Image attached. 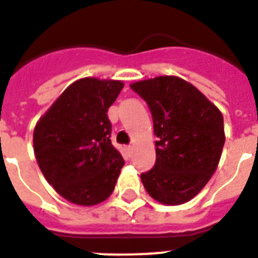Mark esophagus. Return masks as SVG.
Returning a JSON list of instances; mask_svg holds the SVG:
<instances>
[{
  "mask_svg": "<svg viewBox=\"0 0 258 258\" xmlns=\"http://www.w3.org/2000/svg\"><path fill=\"white\" fill-rule=\"evenodd\" d=\"M126 151H127V154L132 155V152H133V146H127Z\"/></svg>",
  "mask_w": 258,
  "mask_h": 258,
  "instance_id": "1",
  "label": "esophagus"
}]
</instances>
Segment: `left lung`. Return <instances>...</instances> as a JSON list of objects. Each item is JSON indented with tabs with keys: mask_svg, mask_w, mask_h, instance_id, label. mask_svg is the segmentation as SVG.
<instances>
[{
	"mask_svg": "<svg viewBox=\"0 0 258 258\" xmlns=\"http://www.w3.org/2000/svg\"><path fill=\"white\" fill-rule=\"evenodd\" d=\"M145 99L157 137L156 161L141 179L151 198L166 206L192 199L217 169L225 145L220 109L190 83L159 76L132 84Z\"/></svg>",
	"mask_w": 258,
	"mask_h": 258,
	"instance_id": "1",
	"label": "left lung"
}]
</instances>
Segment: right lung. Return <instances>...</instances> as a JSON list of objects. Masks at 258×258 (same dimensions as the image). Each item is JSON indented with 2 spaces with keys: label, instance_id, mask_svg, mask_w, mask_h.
<instances>
[{
  "label": "right lung",
  "instance_id": "right-lung-1",
  "mask_svg": "<svg viewBox=\"0 0 258 258\" xmlns=\"http://www.w3.org/2000/svg\"><path fill=\"white\" fill-rule=\"evenodd\" d=\"M124 84L85 77L68 86L38 120L33 149L54 190L77 206H95L112 194L124 159L111 143L108 108Z\"/></svg>",
  "mask_w": 258,
  "mask_h": 258
}]
</instances>
